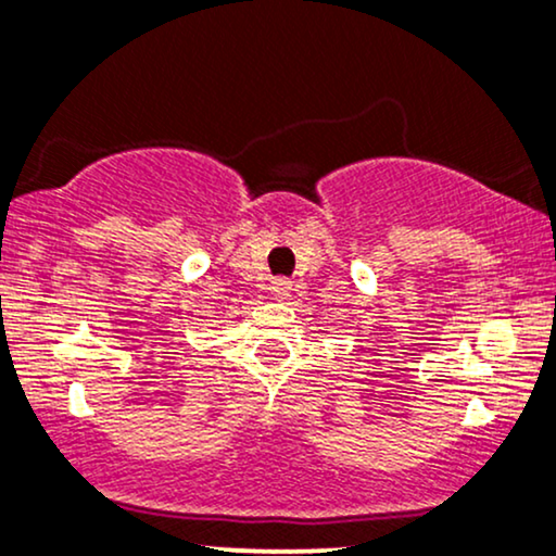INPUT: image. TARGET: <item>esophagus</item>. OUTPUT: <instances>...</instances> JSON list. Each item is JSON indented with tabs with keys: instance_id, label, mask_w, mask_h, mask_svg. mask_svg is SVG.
<instances>
[{
	"instance_id": "esophagus-1",
	"label": "esophagus",
	"mask_w": 556,
	"mask_h": 556,
	"mask_svg": "<svg viewBox=\"0 0 556 556\" xmlns=\"http://www.w3.org/2000/svg\"><path fill=\"white\" fill-rule=\"evenodd\" d=\"M290 290H292V285L282 277L274 279V282L269 285V294L274 300H287V298H290Z\"/></svg>"
}]
</instances>
